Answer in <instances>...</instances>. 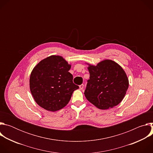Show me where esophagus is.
Here are the masks:
<instances>
[{
    "mask_svg": "<svg viewBox=\"0 0 153 153\" xmlns=\"http://www.w3.org/2000/svg\"><path fill=\"white\" fill-rule=\"evenodd\" d=\"M83 86H84V85H83V84H82V85H79V88H80V90H83Z\"/></svg>",
    "mask_w": 153,
    "mask_h": 153,
    "instance_id": "obj_1",
    "label": "esophagus"
}]
</instances>
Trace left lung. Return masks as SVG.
Here are the masks:
<instances>
[{
  "mask_svg": "<svg viewBox=\"0 0 153 153\" xmlns=\"http://www.w3.org/2000/svg\"><path fill=\"white\" fill-rule=\"evenodd\" d=\"M88 65L90 76L84 93L86 99L100 110L120 103L129 86L123 68L111 60H103L96 66Z\"/></svg>",
  "mask_w": 153,
  "mask_h": 153,
  "instance_id": "1",
  "label": "left lung"
}]
</instances>
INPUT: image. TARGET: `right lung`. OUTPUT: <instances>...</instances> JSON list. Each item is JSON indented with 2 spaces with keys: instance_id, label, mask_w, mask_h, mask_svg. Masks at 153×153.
<instances>
[{
  "instance_id": "right-lung-1",
  "label": "right lung",
  "mask_w": 153,
  "mask_h": 153,
  "mask_svg": "<svg viewBox=\"0 0 153 153\" xmlns=\"http://www.w3.org/2000/svg\"><path fill=\"white\" fill-rule=\"evenodd\" d=\"M71 65L59 56H51L41 60L33 70L30 88L36 102L50 111L66 106L79 86L68 72Z\"/></svg>"
}]
</instances>
